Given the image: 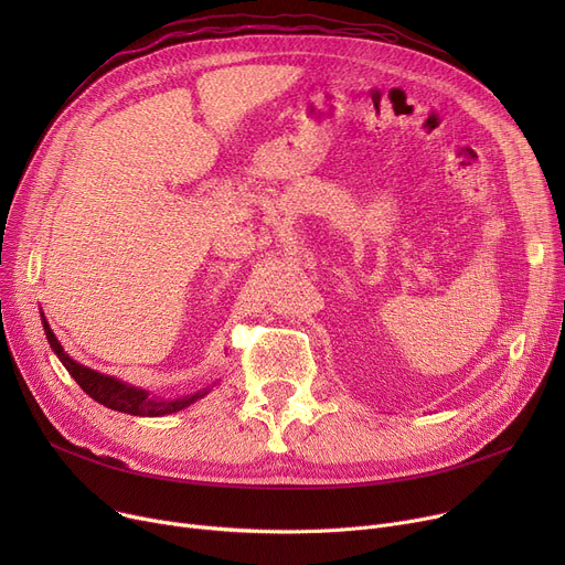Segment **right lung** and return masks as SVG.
Here are the masks:
<instances>
[{
  "mask_svg": "<svg viewBox=\"0 0 565 565\" xmlns=\"http://www.w3.org/2000/svg\"><path fill=\"white\" fill-rule=\"evenodd\" d=\"M41 320H43V330H45L47 343L54 350L58 362L66 366V371L73 375V380L79 384V387L88 396H92L94 401H98L100 405L109 407V409L135 414V417H164V414L181 412V409L190 407L192 403H196L199 398H203L205 394H211V387H205L201 392H194L192 396L158 398L153 394H148L146 390L135 387V384H128V382L118 380L114 375L98 373L94 369H88V366L75 362L73 358H68V352L64 350V345L58 343V339L54 337V332H52V328L47 324L43 313H41Z\"/></svg>",
  "mask_w": 565,
  "mask_h": 565,
  "instance_id": "right-lung-1",
  "label": "right lung"
}]
</instances>
